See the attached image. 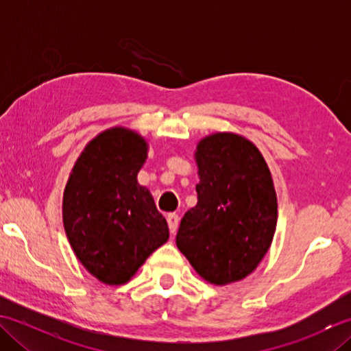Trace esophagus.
Masks as SVG:
<instances>
[{"label": "esophagus", "mask_w": 351, "mask_h": 351, "mask_svg": "<svg viewBox=\"0 0 351 351\" xmlns=\"http://www.w3.org/2000/svg\"><path fill=\"white\" fill-rule=\"evenodd\" d=\"M167 223H169L170 232L175 234L176 229H178V225H180V217H178V214L170 213V214L167 215Z\"/></svg>", "instance_id": "esophagus-1"}]
</instances>
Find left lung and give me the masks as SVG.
Here are the masks:
<instances>
[{
  "label": "left lung",
  "mask_w": 351,
  "mask_h": 351,
  "mask_svg": "<svg viewBox=\"0 0 351 351\" xmlns=\"http://www.w3.org/2000/svg\"><path fill=\"white\" fill-rule=\"evenodd\" d=\"M197 204L184 214L176 245L196 273L214 285L256 270L273 241L278 197L259 149L235 132L197 143Z\"/></svg>",
  "instance_id": "8db88e82"
}]
</instances>
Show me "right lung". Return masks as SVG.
I'll use <instances>...</instances> for the list:
<instances>
[{
  "mask_svg": "<svg viewBox=\"0 0 351 351\" xmlns=\"http://www.w3.org/2000/svg\"><path fill=\"white\" fill-rule=\"evenodd\" d=\"M149 145L114 126L88 141L63 193V226L86 270L106 285H123L169 240L154 197L137 181Z\"/></svg>",
  "mask_w": 351,
  "mask_h": 351,
  "instance_id": "1",
  "label": "right lung"
}]
</instances>
